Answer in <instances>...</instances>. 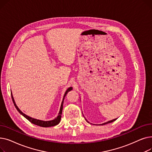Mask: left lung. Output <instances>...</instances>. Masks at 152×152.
<instances>
[{
    "mask_svg": "<svg viewBox=\"0 0 152 152\" xmlns=\"http://www.w3.org/2000/svg\"><path fill=\"white\" fill-rule=\"evenodd\" d=\"M116 119H117V118H116V119H113V120H111V121H108V122H106V123H103V124H102V125H104V124H108V123H112V122L115 121V120H116Z\"/></svg>",
    "mask_w": 152,
    "mask_h": 152,
    "instance_id": "obj_1",
    "label": "left lung"
}]
</instances>
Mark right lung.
I'll return each mask as SVG.
<instances>
[{
    "label": "right lung",
    "instance_id": "obj_1",
    "mask_svg": "<svg viewBox=\"0 0 152 152\" xmlns=\"http://www.w3.org/2000/svg\"><path fill=\"white\" fill-rule=\"evenodd\" d=\"M72 90V87H69V88L67 89V91L65 92V95H64V97H63V101L61 102V107H60V110L59 111V113H58V116L55 119H54L53 120H52V121H41V120H39V119H34V118H32L27 115H26L25 113H23L22 111L18 108V107L17 106V105L15 104V101H14V99H13V97L12 96V93H11V95H12V100H13V102L14 103V105L15 107V108H17V110L18 111V112L21 114L24 117L26 118L29 121H30L31 123H33L34 124H36L37 126H41V127H51V126H56L57 125L60 121V119H61V113H62V110H63V100H64V99H65V96L66 95L67 93L71 91Z\"/></svg>",
    "mask_w": 152,
    "mask_h": 152
}]
</instances>
